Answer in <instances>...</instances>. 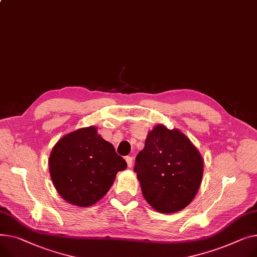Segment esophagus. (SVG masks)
Instances as JSON below:
<instances>
[{"label": "esophagus", "instance_id": "obj_1", "mask_svg": "<svg viewBox=\"0 0 257 257\" xmlns=\"http://www.w3.org/2000/svg\"><path fill=\"white\" fill-rule=\"evenodd\" d=\"M126 159V162H127V165H128V167L129 168H131L132 167V165H133V159H132V157H126L125 158Z\"/></svg>", "mask_w": 257, "mask_h": 257}]
</instances>
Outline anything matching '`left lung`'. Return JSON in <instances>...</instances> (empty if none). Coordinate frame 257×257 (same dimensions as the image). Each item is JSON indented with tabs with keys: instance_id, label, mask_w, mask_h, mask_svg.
Returning <instances> with one entry per match:
<instances>
[{
	"instance_id": "8db88e82",
	"label": "left lung",
	"mask_w": 257,
	"mask_h": 257,
	"mask_svg": "<svg viewBox=\"0 0 257 257\" xmlns=\"http://www.w3.org/2000/svg\"><path fill=\"white\" fill-rule=\"evenodd\" d=\"M142 192L150 206L162 214L186 208L195 197L202 179L199 151L179 129L156 125L135 159Z\"/></svg>"
}]
</instances>
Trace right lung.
Segmentation results:
<instances>
[{"mask_svg": "<svg viewBox=\"0 0 257 257\" xmlns=\"http://www.w3.org/2000/svg\"><path fill=\"white\" fill-rule=\"evenodd\" d=\"M48 166L58 193L73 206L87 208L103 197L117 172L127 167L95 126L64 135L54 146Z\"/></svg>", "mask_w": 257, "mask_h": 257, "instance_id": "obj_1", "label": "right lung"}]
</instances>
